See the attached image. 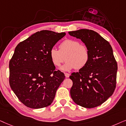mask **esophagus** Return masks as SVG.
Masks as SVG:
<instances>
[{"instance_id":"34e87169","label":"esophagus","mask_w":126,"mask_h":126,"mask_svg":"<svg viewBox=\"0 0 126 126\" xmlns=\"http://www.w3.org/2000/svg\"><path fill=\"white\" fill-rule=\"evenodd\" d=\"M64 75H65V77H66V78H68L70 76V74L68 73H64Z\"/></svg>"}]
</instances>
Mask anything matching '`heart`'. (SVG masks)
<instances>
[{"instance_id": "1", "label": "heart", "mask_w": 126, "mask_h": 126, "mask_svg": "<svg viewBox=\"0 0 126 126\" xmlns=\"http://www.w3.org/2000/svg\"><path fill=\"white\" fill-rule=\"evenodd\" d=\"M59 49L51 48L49 56L53 65L59 67L65 61L64 66L60 68L63 71L75 68L80 70L88 64L90 59L89 51L85 45L80 44L78 40L66 39L59 45Z\"/></svg>"}]
</instances>
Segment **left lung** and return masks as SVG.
<instances>
[{
    "mask_svg": "<svg viewBox=\"0 0 126 126\" xmlns=\"http://www.w3.org/2000/svg\"><path fill=\"white\" fill-rule=\"evenodd\" d=\"M68 34L81 40L90 54L86 66L70 76L73 83L70 89L72 99L84 108L99 106L112 95L116 84L118 64L112 47L92 30L80 29Z\"/></svg>",
    "mask_w": 126,
    "mask_h": 126,
    "instance_id": "8db88e82",
    "label": "left lung"
}]
</instances>
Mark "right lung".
Masks as SVG:
<instances>
[{"instance_id": "obj_1", "label": "right lung", "mask_w": 126, "mask_h": 126, "mask_svg": "<svg viewBox=\"0 0 126 126\" xmlns=\"http://www.w3.org/2000/svg\"><path fill=\"white\" fill-rule=\"evenodd\" d=\"M66 33L37 32L17 45L10 60L9 83L25 106L33 109L51 105L65 76L56 70L49 51Z\"/></svg>"}]
</instances>
